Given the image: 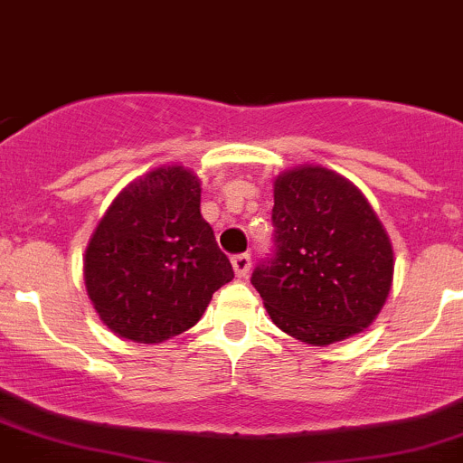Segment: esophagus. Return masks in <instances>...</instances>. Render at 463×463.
Here are the masks:
<instances>
[{
	"label": "esophagus",
	"instance_id": "obj_1",
	"mask_svg": "<svg viewBox=\"0 0 463 463\" xmlns=\"http://www.w3.org/2000/svg\"><path fill=\"white\" fill-rule=\"evenodd\" d=\"M232 267H233V271H236L238 279H247V274H250V267H251L250 254L232 256Z\"/></svg>",
	"mask_w": 463,
	"mask_h": 463
}]
</instances>
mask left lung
<instances>
[{"instance_id": "1", "label": "left lung", "mask_w": 463, "mask_h": 463, "mask_svg": "<svg viewBox=\"0 0 463 463\" xmlns=\"http://www.w3.org/2000/svg\"><path fill=\"white\" fill-rule=\"evenodd\" d=\"M274 259L251 285L285 335L330 345L379 317L394 276L388 232L361 189L321 165L274 178Z\"/></svg>"}]
</instances>
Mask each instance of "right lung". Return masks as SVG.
<instances>
[{
  "instance_id": "1",
  "label": "right lung",
  "mask_w": 463,
  "mask_h": 463,
  "mask_svg": "<svg viewBox=\"0 0 463 463\" xmlns=\"http://www.w3.org/2000/svg\"><path fill=\"white\" fill-rule=\"evenodd\" d=\"M200 178L165 165L128 183L99 218L84 254V285L99 321L133 343H162L200 321L233 279L200 216Z\"/></svg>"
}]
</instances>
